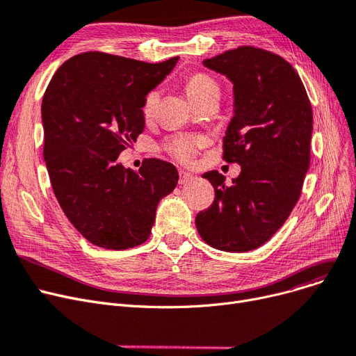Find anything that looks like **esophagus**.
<instances>
[{
	"mask_svg": "<svg viewBox=\"0 0 356 356\" xmlns=\"http://www.w3.org/2000/svg\"><path fill=\"white\" fill-rule=\"evenodd\" d=\"M179 176H180V180H179L180 184H188V183L195 180V176L192 173H189V172H184V170H181V172L179 173Z\"/></svg>",
	"mask_w": 356,
	"mask_h": 356,
	"instance_id": "obj_1",
	"label": "esophagus"
}]
</instances>
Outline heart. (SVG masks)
Returning <instances> with one entry per match:
<instances>
[{"label": "heart", "instance_id": "heart-1", "mask_svg": "<svg viewBox=\"0 0 356 356\" xmlns=\"http://www.w3.org/2000/svg\"><path fill=\"white\" fill-rule=\"evenodd\" d=\"M184 88H186L188 97L193 103H197L199 100L209 97L212 95H220L218 83H216L212 76L202 72L191 75L186 80ZM159 88H152L145 95L141 106V112L145 118H148L152 113L154 107H156L159 102ZM204 144V138L199 135H175L172 138H168L164 143V149L179 161L191 163L197 154L199 148H202Z\"/></svg>", "mask_w": 356, "mask_h": 356}]
</instances>
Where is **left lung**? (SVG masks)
I'll return each mask as SVG.
<instances>
[{"label": "left lung", "mask_w": 356, "mask_h": 356, "mask_svg": "<svg viewBox=\"0 0 356 356\" xmlns=\"http://www.w3.org/2000/svg\"><path fill=\"white\" fill-rule=\"evenodd\" d=\"M202 64L233 83L224 159L241 172L229 186L215 170L202 175L215 197L195 224L213 249L250 252L284 225L301 195L310 167L312 104L300 75L280 55L240 46Z\"/></svg>", "instance_id": "obj_1"}]
</instances>
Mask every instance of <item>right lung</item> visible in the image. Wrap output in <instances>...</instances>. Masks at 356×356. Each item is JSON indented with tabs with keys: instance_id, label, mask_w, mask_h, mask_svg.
Returning <instances> with one entry per match:
<instances>
[{
	"instance_id": "add662e5",
	"label": "right lung",
	"mask_w": 356,
	"mask_h": 356,
	"mask_svg": "<svg viewBox=\"0 0 356 356\" xmlns=\"http://www.w3.org/2000/svg\"><path fill=\"white\" fill-rule=\"evenodd\" d=\"M103 52L75 55L58 68L42 100L43 159L71 224L95 245L123 250L151 234L160 200L176 188L172 163L145 160L135 172L119 154L143 134L147 92L173 71Z\"/></svg>"
}]
</instances>
